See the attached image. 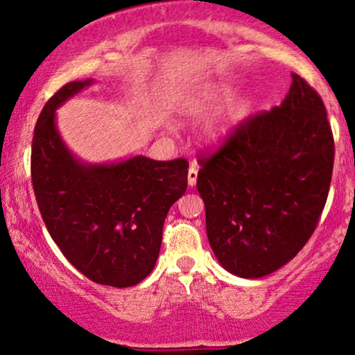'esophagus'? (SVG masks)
Listing matches in <instances>:
<instances>
[{
    "instance_id": "obj_1",
    "label": "esophagus",
    "mask_w": 355,
    "mask_h": 355,
    "mask_svg": "<svg viewBox=\"0 0 355 355\" xmlns=\"http://www.w3.org/2000/svg\"><path fill=\"white\" fill-rule=\"evenodd\" d=\"M197 177H198V168L195 165H191L189 168V185L190 187H195V183H197Z\"/></svg>"
}]
</instances>
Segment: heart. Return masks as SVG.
Segmentation results:
<instances>
[{
    "instance_id": "obj_1",
    "label": "heart",
    "mask_w": 355,
    "mask_h": 355,
    "mask_svg": "<svg viewBox=\"0 0 355 355\" xmlns=\"http://www.w3.org/2000/svg\"><path fill=\"white\" fill-rule=\"evenodd\" d=\"M215 105V96L214 95H197L193 96V98L189 100V103H187V112L190 113V115H205V113H209L211 108H214Z\"/></svg>"
}]
</instances>
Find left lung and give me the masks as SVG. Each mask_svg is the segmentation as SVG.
Instances as JSON below:
<instances>
[{"instance_id":"obj_1","label":"left lung","mask_w":355,"mask_h":355,"mask_svg":"<svg viewBox=\"0 0 355 355\" xmlns=\"http://www.w3.org/2000/svg\"><path fill=\"white\" fill-rule=\"evenodd\" d=\"M198 164L218 262L243 279L272 274L302 250L327 202L334 137L324 101L292 75L280 107L240 121Z\"/></svg>"}]
</instances>
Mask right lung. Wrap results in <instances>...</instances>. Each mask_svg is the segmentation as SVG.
I'll return each mask as SVG.
<instances>
[{
	"mask_svg": "<svg viewBox=\"0 0 355 355\" xmlns=\"http://www.w3.org/2000/svg\"><path fill=\"white\" fill-rule=\"evenodd\" d=\"M88 85L70 81L43 107L31 182L44 225L71 266L100 285L132 287L157 263L166 214L187 190L189 162L138 155L120 164H80L61 141L55 110Z\"/></svg>",
	"mask_w": 355,
	"mask_h": 355,
	"instance_id": "add662e5",
	"label": "right lung"
}]
</instances>
